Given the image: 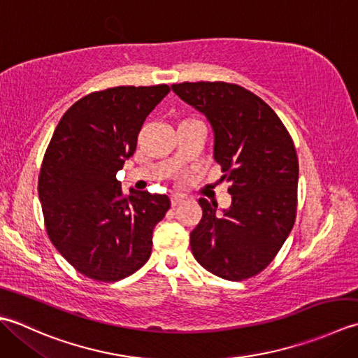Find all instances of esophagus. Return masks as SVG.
<instances>
[{"mask_svg":"<svg viewBox=\"0 0 358 358\" xmlns=\"http://www.w3.org/2000/svg\"><path fill=\"white\" fill-rule=\"evenodd\" d=\"M170 199H171V206L176 207V206H180L182 202H185V196L176 193V194H171Z\"/></svg>","mask_w":358,"mask_h":358,"instance_id":"34e87169","label":"esophagus"}]
</instances>
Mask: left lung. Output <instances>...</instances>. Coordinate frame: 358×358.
<instances>
[{
	"mask_svg": "<svg viewBox=\"0 0 358 358\" xmlns=\"http://www.w3.org/2000/svg\"><path fill=\"white\" fill-rule=\"evenodd\" d=\"M203 113L215 131V160L230 182L231 207L199 199L202 220L189 245L196 261L216 276L249 280L275 259L296 217L298 157L273 109L257 94L225 82L171 85Z\"/></svg>",
	"mask_w": 358,
	"mask_h": 358,
	"instance_id": "left-lung-1",
	"label": "left lung"
}]
</instances>
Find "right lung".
I'll return each mask as SVG.
<instances>
[{
    "label": "right lung",
    "mask_w": 358,
    "mask_h": 358,
    "mask_svg": "<svg viewBox=\"0 0 358 358\" xmlns=\"http://www.w3.org/2000/svg\"><path fill=\"white\" fill-rule=\"evenodd\" d=\"M169 92V85L94 91L63 114L48 145L38 174L48 236L87 278L123 280L151 257L152 230L170 208L169 196L125 194L115 174Z\"/></svg>",
    "instance_id": "add662e5"
}]
</instances>
